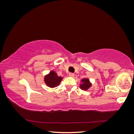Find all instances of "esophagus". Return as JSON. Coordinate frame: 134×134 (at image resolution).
Returning a JSON list of instances; mask_svg holds the SVG:
<instances>
[{"label":"esophagus","instance_id":"obj_1","mask_svg":"<svg viewBox=\"0 0 134 134\" xmlns=\"http://www.w3.org/2000/svg\"><path fill=\"white\" fill-rule=\"evenodd\" d=\"M69 76L73 77L74 76V74L72 73V72H69Z\"/></svg>","mask_w":134,"mask_h":134}]
</instances>
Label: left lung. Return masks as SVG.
<instances>
[{
    "label": "left lung",
    "mask_w": 134,
    "mask_h": 134,
    "mask_svg": "<svg viewBox=\"0 0 134 134\" xmlns=\"http://www.w3.org/2000/svg\"><path fill=\"white\" fill-rule=\"evenodd\" d=\"M83 83L80 86V88L83 90L86 91L91 86V84L90 83V80L88 79H83L82 80Z\"/></svg>",
    "instance_id": "1"
}]
</instances>
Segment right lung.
<instances>
[{
    "mask_svg": "<svg viewBox=\"0 0 134 134\" xmlns=\"http://www.w3.org/2000/svg\"><path fill=\"white\" fill-rule=\"evenodd\" d=\"M61 76H59L56 74L55 71H51L49 74L46 75L44 78V82H45L47 86L51 88H54L58 87L62 80Z\"/></svg>",
    "mask_w": 134,
    "mask_h": 134,
    "instance_id": "1",
    "label": "right lung"
}]
</instances>
